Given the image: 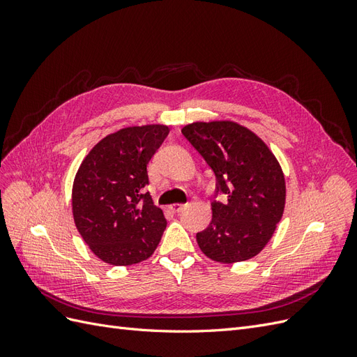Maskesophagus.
Returning <instances> with one entry per match:
<instances>
[{
	"instance_id": "1",
	"label": "esophagus",
	"mask_w": 357,
	"mask_h": 357,
	"mask_svg": "<svg viewBox=\"0 0 357 357\" xmlns=\"http://www.w3.org/2000/svg\"><path fill=\"white\" fill-rule=\"evenodd\" d=\"M185 207H186L185 204H171V205H169V210H171L172 213H180Z\"/></svg>"
}]
</instances>
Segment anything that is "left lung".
I'll return each mask as SVG.
<instances>
[{
    "label": "left lung",
    "mask_w": 357,
    "mask_h": 357,
    "mask_svg": "<svg viewBox=\"0 0 357 357\" xmlns=\"http://www.w3.org/2000/svg\"><path fill=\"white\" fill-rule=\"evenodd\" d=\"M183 135L215 176V193L207 229L197 234L205 256L220 264L255 257L271 240L286 202L284 174L277 158L250 129L231 121L193 122Z\"/></svg>",
    "instance_id": "1"
}]
</instances>
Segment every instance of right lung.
<instances>
[{"mask_svg":"<svg viewBox=\"0 0 357 357\" xmlns=\"http://www.w3.org/2000/svg\"><path fill=\"white\" fill-rule=\"evenodd\" d=\"M169 132L167 125L129 126L104 137L86 155L73 183L74 223L102 262L134 265L153 255L167 228L153 204L147 164Z\"/></svg>","mask_w":357,"mask_h":357,"instance_id":"obj_1","label":"right lung"}]
</instances>
